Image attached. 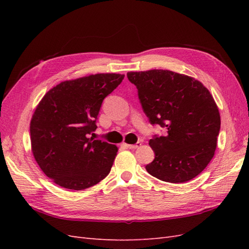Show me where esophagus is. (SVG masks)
Segmentation results:
<instances>
[{
	"label": "esophagus",
	"mask_w": 249,
	"mask_h": 249,
	"mask_svg": "<svg viewBox=\"0 0 249 249\" xmlns=\"http://www.w3.org/2000/svg\"><path fill=\"white\" fill-rule=\"evenodd\" d=\"M141 145V143L140 142H137L136 144H126V146H127V148H130V149H135V148H137V147H139Z\"/></svg>",
	"instance_id": "1"
}]
</instances>
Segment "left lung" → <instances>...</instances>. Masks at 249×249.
<instances>
[{"label": "left lung", "mask_w": 249, "mask_h": 249, "mask_svg": "<svg viewBox=\"0 0 249 249\" xmlns=\"http://www.w3.org/2000/svg\"><path fill=\"white\" fill-rule=\"evenodd\" d=\"M143 111L152 124L166 127L149 145L155 159L145 168L168 183H185L207 167L214 157L220 131V114L202 83L171 71H130Z\"/></svg>", "instance_id": "8db88e82"}]
</instances>
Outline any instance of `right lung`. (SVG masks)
<instances>
[{
    "mask_svg": "<svg viewBox=\"0 0 249 249\" xmlns=\"http://www.w3.org/2000/svg\"><path fill=\"white\" fill-rule=\"evenodd\" d=\"M124 74L96 73L64 81L46 93L30 124L32 153L44 175L71 190H84L106 178L117 146L88 138L105 97Z\"/></svg>",
    "mask_w": 249,
    "mask_h": 249,
    "instance_id": "right-lung-1",
    "label": "right lung"
}]
</instances>
